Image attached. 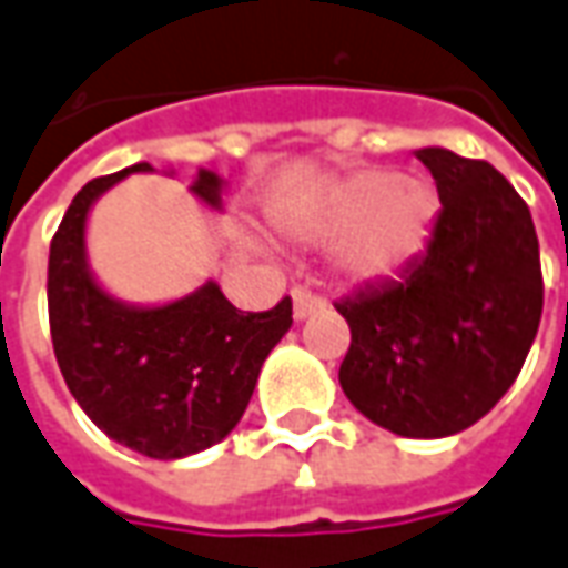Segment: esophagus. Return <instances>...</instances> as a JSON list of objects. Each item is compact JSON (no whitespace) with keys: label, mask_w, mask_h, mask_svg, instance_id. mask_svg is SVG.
Instances as JSON below:
<instances>
[{"label":"esophagus","mask_w":568,"mask_h":568,"mask_svg":"<svg viewBox=\"0 0 568 568\" xmlns=\"http://www.w3.org/2000/svg\"><path fill=\"white\" fill-rule=\"evenodd\" d=\"M292 301H295V320H307L311 313L323 311L325 304H328L325 295H316L307 285H295L292 288Z\"/></svg>","instance_id":"obj_1"}]
</instances>
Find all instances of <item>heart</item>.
Segmentation results:
<instances>
[{
    "label": "heart",
    "mask_w": 568,
    "mask_h": 568,
    "mask_svg": "<svg viewBox=\"0 0 568 568\" xmlns=\"http://www.w3.org/2000/svg\"><path fill=\"white\" fill-rule=\"evenodd\" d=\"M430 224L434 193L422 181H399L396 172L381 169L344 181L313 217L311 233L320 240L351 233L341 248L344 271L378 280L422 252Z\"/></svg>",
    "instance_id": "obj_1"
}]
</instances>
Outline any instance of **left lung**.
Segmentation results:
<instances>
[{
	"label": "left lung",
	"mask_w": 568,
	"mask_h": 568,
	"mask_svg": "<svg viewBox=\"0 0 568 568\" xmlns=\"http://www.w3.org/2000/svg\"><path fill=\"white\" fill-rule=\"evenodd\" d=\"M439 193L427 248L396 280L341 297V390L384 430L436 439L477 424L529 356L545 280L529 205L505 174L418 150Z\"/></svg>",
	"instance_id": "8db88e82"
}]
</instances>
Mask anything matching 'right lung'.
Listing matches in <instances>:
<instances>
[{
	"label": "right lung",
	"mask_w": 568,
	"mask_h": 568,
	"mask_svg": "<svg viewBox=\"0 0 568 568\" xmlns=\"http://www.w3.org/2000/svg\"><path fill=\"white\" fill-rule=\"evenodd\" d=\"M146 162L94 178L70 202L49 252V325L61 375L110 439L150 458L209 449L240 424L267 353L292 325V297L264 313L236 311L215 283L165 307H125L85 267L91 202ZM217 174L193 193L217 205Z\"/></svg>",
	"instance_id": "obj_1"
}]
</instances>
